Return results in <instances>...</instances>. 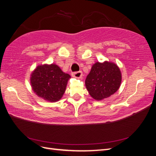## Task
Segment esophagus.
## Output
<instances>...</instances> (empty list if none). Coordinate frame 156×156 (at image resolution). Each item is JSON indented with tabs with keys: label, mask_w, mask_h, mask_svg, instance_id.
I'll return each instance as SVG.
<instances>
[{
	"label": "esophagus",
	"mask_w": 156,
	"mask_h": 156,
	"mask_svg": "<svg viewBox=\"0 0 156 156\" xmlns=\"http://www.w3.org/2000/svg\"><path fill=\"white\" fill-rule=\"evenodd\" d=\"M72 77H73L75 78H80L83 75V73L81 71H79V72L72 73Z\"/></svg>",
	"instance_id": "obj_1"
}]
</instances>
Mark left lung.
<instances>
[{"mask_svg":"<svg viewBox=\"0 0 156 156\" xmlns=\"http://www.w3.org/2000/svg\"><path fill=\"white\" fill-rule=\"evenodd\" d=\"M121 81L122 75L118 66L105 61L92 66L85 84L90 95L95 100H101L114 94L119 90Z\"/></svg>","mask_w":156,"mask_h":156,"instance_id":"8db88e82","label":"left lung"}]
</instances>
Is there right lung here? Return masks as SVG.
I'll list each match as a JSON object with an SVG mask.
<instances>
[{
  "instance_id": "1",
  "label": "right lung",
  "mask_w": 156,
  "mask_h": 156,
  "mask_svg": "<svg viewBox=\"0 0 156 156\" xmlns=\"http://www.w3.org/2000/svg\"><path fill=\"white\" fill-rule=\"evenodd\" d=\"M71 76L64 73L57 65L37 66L31 74L30 84L37 96L50 102L60 100Z\"/></svg>"
}]
</instances>
